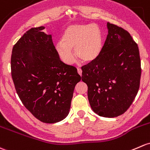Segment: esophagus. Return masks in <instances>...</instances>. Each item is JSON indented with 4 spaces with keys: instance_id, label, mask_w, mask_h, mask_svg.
<instances>
[{
    "instance_id": "34e87169",
    "label": "esophagus",
    "mask_w": 150,
    "mask_h": 150,
    "mask_svg": "<svg viewBox=\"0 0 150 150\" xmlns=\"http://www.w3.org/2000/svg\"><path fill=\"white\" fill-rule=\"evenodd\" d=\"M78 74H79L80 75H82V70H81V68H79V67H78Z\"/></svg>"
}]
</instances>
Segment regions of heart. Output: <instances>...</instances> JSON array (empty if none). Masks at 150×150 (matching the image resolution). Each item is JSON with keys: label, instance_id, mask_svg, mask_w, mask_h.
Here are the masks:
<instances>
[{"label": "heart", "instance_id": "obj_1", "mask_svg": "<svg viewBox=\"0 0 150 150\" xmlns=\"http://www.w3.org/2000/svg\"><path fill=\"white\" fill-rule=\"evenodd\" d=\"M72 49H75L76 56L83 62H91L97 59L103 49V34L99 26L94 23L67 26L55 50L63 62L72 64L75 62Z\"/></svg>", "mask_w": 150, "mask_h": 150}]
</instances>
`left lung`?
Here are the masks:
<instances>
[{
  "label": "left lung",
  "mask_w": 150,
  "mask_h": 150,
  "mask_svg": "<svg viewBox=\"0 0 150 150\" xmlns=\"http://www.w3.org/2000/svg\"><path fill=\"white\" fill-rule=\"evenodd\" d=\"M107 35L100 56L82 67V80L94 112L103 117L127 111L137 94L142 68L137 44L124 29L107 23Z\"/></svg>",
  "instance_id": "1"
}]
</instances>
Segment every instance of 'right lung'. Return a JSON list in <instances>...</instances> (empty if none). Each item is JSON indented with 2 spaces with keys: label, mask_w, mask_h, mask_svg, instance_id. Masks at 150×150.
Instances as JSON below:
<instances>
[{
  "label": "right lung",
  "mask_w": 150,
  "mask_h": 150,
  "mask_svg": "<svg viewBox=\"0 0 150 150\" xmlns=\"http://www.w3.org/2000/svg\"><path fill=\"white\" fill-rule=\"evenodd\" d=\"M44 26L31 28L12 50L11 67L16 91L26 109L47 124L68 115L74 89L81 78L76 67L59 59Z\"/></svg>",
  "instance_id": "obj_1"
}]
</instances>
